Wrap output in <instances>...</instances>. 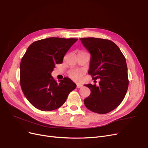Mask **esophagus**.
I'll use <instances>...</instances> for the list:
<instances>
[{
  "label": "esophagus",
  "instance_id": "34e87169",
  "mask_svg": "<svg viewBox=\"0 0 148 148\" xmlns=\"http://www.w3.org/2000/svg\"><path fill=\"white\" fill-rule=\"evenodd\" d=\"M83 86V85H82V84H77V88H82Z\"/></svg>",
  "mask_w": 148,
  "mask_h": 148
}]
</instances>
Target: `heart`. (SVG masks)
<instances>
[{"mask_svg": "<svg viewBox=\"0 0 148 148\" xmlns=\"http://www.w3.org/2000/svg\"><path fill=\"white\" fill-rule=\"evenodd\" d=\"M83 74V71L81 70H73L69 73V77L74 81L80 82Z\"/></svg>", "mask_w": 148, "mask_h": 148, "instance_id": "b5f03b06", "label": "heart"}]
</instances>
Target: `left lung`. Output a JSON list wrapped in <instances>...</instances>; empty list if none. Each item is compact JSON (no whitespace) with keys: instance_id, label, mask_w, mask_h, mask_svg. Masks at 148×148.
Returning a JSON list of instances; mask_svg holds the SVG:
<instances>
[{"instance_id":"1","label":"left lung","mask_w":148,"mask_h":148,"mask_svg":"<svg viewBox=\"0 0 148 148\" xmlns=\"http://www.w3.org/2000/svg\"><path fill=\"white\" fill-rule=\"evenodd\" d=\"M90 54L88 74L93 80L100 79L99 86L85 84L90 90L84 104L93 112L106 114L119 106L128 87L125 58L118 45L110 40L97 38L80 39Z\"/></svg>"}]
</instances>
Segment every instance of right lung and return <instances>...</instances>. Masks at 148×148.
<instances>
[{
	"mask_svg": "<svg viewBox=\"0 0 148 148\" xmlns=\"http://www.w3.org/2000/svg\"><path fill=\"white\" fill-rule=\"evenodd\" d=\"M78 39L51 37L35 41L22 58L20 85L30 103L42 111H51L63 105L77 85L68 77L58 83L51 74L55 65Z\"/></svg>",
	"mask_w": 148,
	"mask_h": 148,
	"instance_id": "right-lung-1",
	"label": "right lung"
}]
</instances>
